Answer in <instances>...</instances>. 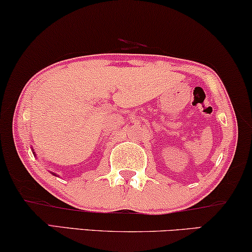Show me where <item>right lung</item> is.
<instances>
[{
	"label": "right lung",
	"mask_w": 252,
	"mask_h": 252,
	"mask_svg": "<svg viewBox=\"0 0 252 252\" xmlns=\"http://www.w3.org/2000/svg\"><path fill=\"white\" fill-rule=\"evenodd\" d=\"M55 176H56V174H55Z\"/></svg>",
	"instance_id": "add662e5"
}]
</instances>
